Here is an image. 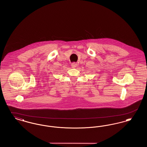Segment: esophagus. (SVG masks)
<instances>
[{"mask_svg": "<svg viewBox=\"0 0 147 147\" xmlns=\"http://www.w3.org/2000/svg\"><path fill=\"white\" fill-rule=\"evenodd\" d=\"M71 65L72 68H76V67H77V63L76 62H73L71 64Z\"/></svg>", "mask_w": 147, "mask_h": 147, "instance_id": "esophagus-1", "label": "esophagus"}]
</instances>
